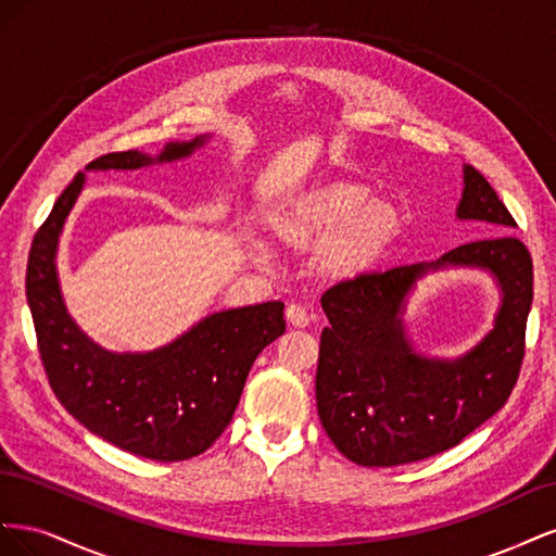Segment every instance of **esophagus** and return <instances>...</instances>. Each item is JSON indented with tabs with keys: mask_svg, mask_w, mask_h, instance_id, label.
<instances>
[{
	"mask_svg": "<svg viewBox=\"0 0 556 556\" xmlns=\"http://www.w3.org/2000/svg\"><path fill=\"white\" fill-rule=\"evenodd\" d=\"M285 317H288V323L296 329H304L311 323L308 311L304 306H299V304H290L288 308H285Z\"/></svg>",
	"mask_w": 556,
	"mask_h": 556,
	"instance_id": "34e87169",
	"label": "esophagus"
}]
</instances>
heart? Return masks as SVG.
<instances>
[{"instance_id":"b5f03b06","label":"heart","mask_w":556,"mask_h":556,"mask_svg":"<svg viewBox=\"0 0 556 556\" xmlns=\"http://www.w3.org/2000/svg\"><path fill=\"white\" fill-rule=\"evenodd\" d=\"M268 227L292 252H315V271L331 282L368 276L396 243L403 229L401 208L390 199L371 197L359 182L336 180L282 201L268 213ZM250 255L264 260L252 243Z\"/></svg>"}]
</instances>
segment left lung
<instances>
[{"label": "left lung", "instance_id": "left-lung-1", "mask_svg": "<svg viewBox=\"0 0 556 556\" xmlns=\"http://www.w3.org/2000/svg\"><path fill=\"white\" fill-rule=\"evenodd\" d=\"M457 220L486 223L498 233L517 227L468 164ZM447 267L490 273L502 304L473 349L433 358L414 348L402 315L416 282ZM531 301V255L508 233L459 245L435 262L333 285L323 294L329 327L319 336L315 376L317 415L331 443L359 466L413 464L459 445L506 406L525 357Z\"/></svg>", "mask_w": 556, "mask_h": 556}]
</instances>
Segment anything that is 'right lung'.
<instances>
[{
    "mask_svg": "<svg viewBox=\"0 0 556 556\" xmlns=\"http://www.w3.org/2000/svg\"><path fill=\"white\" fill-rule=\"evenodd\" d=\"M211 134L166 143L157 155L127 150L90 162L86 172H134L190 157ZM78 172L37 231L27 260V304L41 362L62 406L99 439L137 457L182 462L206 452L231 422L260 352L285 333L282 301L217 311L174 341L146 352H113L66 311L58 248L86 188Z\"/></svg>",
    "mask_w": 556,
    "mask_h": 556,
    "instance_id": "1",
    "label": "right lung"
}]
</instances>
